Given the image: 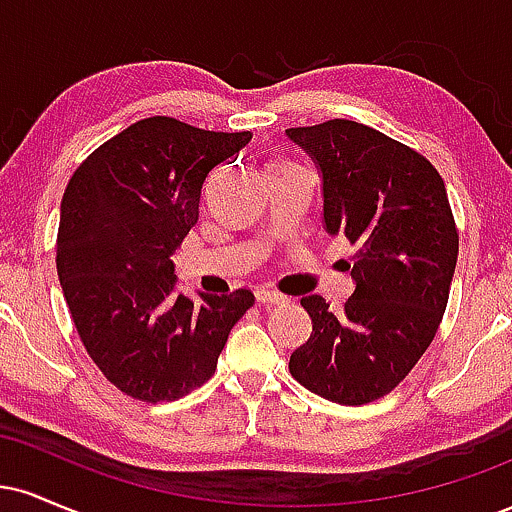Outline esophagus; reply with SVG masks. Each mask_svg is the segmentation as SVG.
I'll use <instances>...</instances> for the list:
<instances>
[{
  "label": "esophagus",
  "instance_id": "34e87169",
  "mask_svg": "<svg viewBox=\"0 0 512 512\" xmlns=\"http://www.w3.org/2000/svg\"><path fill=\"white\" fill-rule=\"evenodd\" d=\"M255 298H257V303H267V305H284V303H289V298L281 296V293H276V291H269V289H257L255 291Z\"/></svg>",
  "mask_w": 512,
  "mask_h": 512
}]
</instances>
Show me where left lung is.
I'll return each mask as SVG.
<instances>
[{"label":"left lung","mask_w":512,"mask_h":512,"mask_svg":"<svg viewBox=\"0 0 512 512\" xmlns=\"http://www.w3.org/2000/svg\"><path fill=\"white\" fill-rule=\"evenodd\" d=\"M286 137L320 173L325 231L356 248L342 313L322 296L301 301L313 334L289 370L330 402H373L407 378L448 305L460 238L445 182L424 156L361 122L291 127Z\"/></svg>","instance_id":"1"}]
</instances>
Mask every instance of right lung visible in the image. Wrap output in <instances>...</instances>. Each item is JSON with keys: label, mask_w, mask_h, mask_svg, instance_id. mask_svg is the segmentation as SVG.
Listing matches in <instances>:
<instances>
[{"label": "right lung", "mask_w": 512, "mask_h": 512, "mask_svg": "<svg viewBox=\"0 0 512 512\" xmlns=\"http://www.w3.org/2000/svg\"><path fill=\"white\" fill-rule=\"evenodd\" d=\"M250 139L146 117L98 146L64 190L57 276L88 356L129 397L170 402L209 380L255 303L248 289L190 301L173 291L170 260L209 173Z\"/></svg>", "instance_id": "add662e5"}]
</instances>
